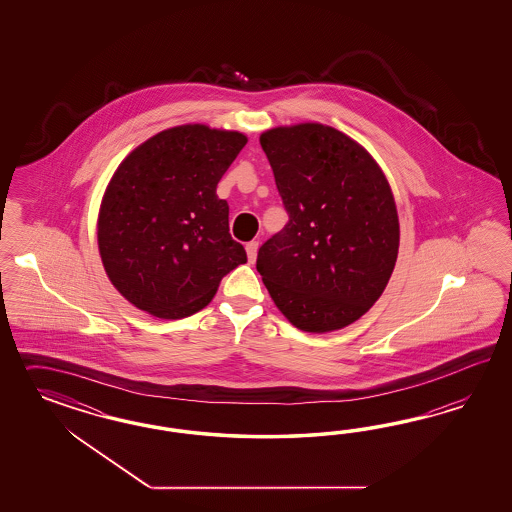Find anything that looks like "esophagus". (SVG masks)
<instances>
[{"mask_svg": "<svg viewBox=\"0 0 512 512\" xmlns=\"http://www.w3.org/2000/svg\"><path fill=\"white\" fill-rule=\"evenodd\" d=\"M257 251H259V242H248L246 244V253H248V261L249 263H255V259H257Z\"/></svg>", "mask_w": 512, "mask_h": 512, "instance_id": "1", "label": "esophagus"}]
</instances>
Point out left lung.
Segmentation results:
<instances>
[{"instance_id":"1","label":"left lung","mask_w":512,"mask_h":512,"mask_svg":"<svg viewBox=\"0 0 512 512\" xmlns=\"http://www.w3.org/2000/svg\"><path fill=\"white\" fill-rule=\"evenodd\" d=\"M259 140L289 223L261 246L257 270L291 325L313 334L345 328L383 295L398 259L387 176L330 125H279Z\"/></svg>"}]
</instances>
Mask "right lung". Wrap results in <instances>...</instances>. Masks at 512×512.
Returning <instances> with one entry per match:
<instances>
[{
	"label": "right lung",
	"mask_w": 512,
	"mask_h": 512,
	"mask_svg": "<svg viewBox=\"0 0 512 512\" xmlns=\"http://www.w3.org/2000/svg\"><path fill=\"white\" fill-rule=\"evenodd\" d=\"M248 137L204 124L144 140L118 165L97 217L99 255L116 291L159 319L202 310L248 261L229 233L217 182Z\"/></svg>",
	"instance_id": "add662e5"
}]
</instances>
